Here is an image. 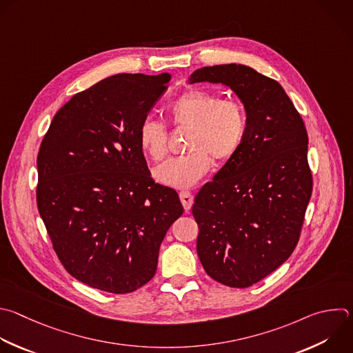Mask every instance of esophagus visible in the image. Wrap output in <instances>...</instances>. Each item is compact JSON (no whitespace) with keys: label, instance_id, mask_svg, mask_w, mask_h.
I'll return each instance as SVG.
<instances>
[{"label":"esophagus","instance_id":"esophagus-1","mask_svg":"<svg viewBox=\"0 0 353 353\" xmlns=\"http://www.w3.org/2000/svg\"><path fill=\"white\" fill-rule=\"evenodd\" d=\"M180 201H181L184 209L188 212V210L191 209V206H192L194 196H192V194L188 192V191H181V192H180Z\"/></svg>","mask_w":353,"mask_h":353}]
</instances>
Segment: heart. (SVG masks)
I'll return each instance as SVG.
<instances>
[{
  "label": "heart",
  "instance_id": "b5f03b06",
  "mask_svg": "<svg viewBox=\"0 0 353 353\" xmlns=\"http://www.w3.org/2000/svg\"><path fill=\"white\" fill-rule=\"evenodd\" d=\"M169 117L176 129H188L187 155L169 159L154 172L162 184L176 188L194 185L203 177L212 158L217 163L231 161L241 150L248 133V113L239 99L224 98L209 90L191 88L169 105ZM139 145L154 162L168 155L166 128L147 117L139 128Z\"/></svg>",
  "mask_w": 353,
  "mask_h": 353
}]
</instances>
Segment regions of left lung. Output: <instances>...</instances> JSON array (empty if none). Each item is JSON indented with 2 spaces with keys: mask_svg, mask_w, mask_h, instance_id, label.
Segmentation results:
<instances>
[{
  "mask_svg": "<svg viewBox=\"0 0 353 353\" xmlns=\"http://www.w3.org/2000/svg\"><path fill=\"white\" fill-rule=\"evenodd\" d=\"M201 81L239 95L248 133L194 199L196 252L209 277L247 288L280 268L299 241L313 188L307 132L284 88L250 66H205L190 77L191 84Z\"/></svg>",
  "mask_w": 353,
  "mask_h": 353,
  "instance_id": "1",
  "label": "left lung"
}]
</instances>
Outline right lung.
Returning a JSON list of instances; mask_svg holds the SVG:
<instances>
[{
	"label": "right lung",
	"mask_w": 353,
	"mask_h": 353,
	"mask_svg": "<svg viewBox=\"0 0 353 353\" xmlns=\"http://www.w3.org/2000/svg\"><path fill=\"white\" fill-rule=\"evenodd\" d=\"M169 73H121L77 92L54 116L37 155V208L52 248L76 280L129 294L157 272L159 247L183 214L155 183L139 128Z\"/></svg>",
	"instance_id": "right-lung-1"
}]
</instances>
